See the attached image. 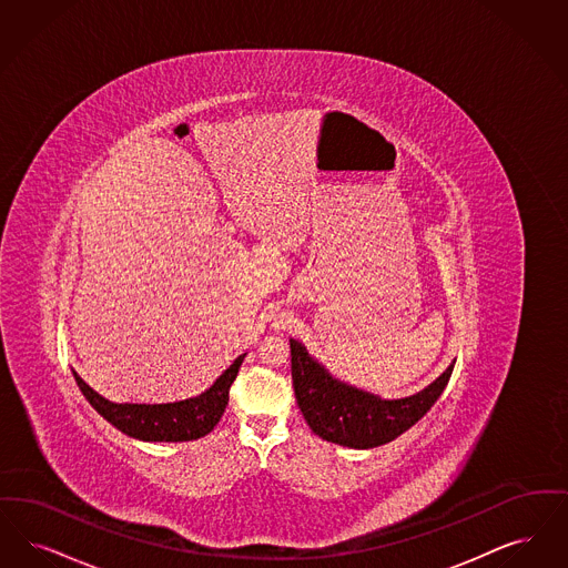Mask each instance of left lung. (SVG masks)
<instances>
[{"label":"left lung","instance_id":"8db88e82","mask_svg":"<svg viewBox=\"0 0 568 568\" xmlns=\"http://www.w3.org/2000/svg\"><path fill=\"white\" fill-rule=\"evenodd\" d=\"M291 356L293 386L303 418L324 442L352 449L388 444L409 430L442 396L456 363L452 361L433 384L416 395L382 398L331 375L296 339H291Z\"/></svg>","mask_w":568,"mask_h":568}]
</instances>
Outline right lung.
I'll return each mask as SVG.
<instances>
[{"mask_svg": "<svg viewBox=\"0 0 568 568\" xmlns=\"http://www.w3.org/2000/svg\"><path fill=\"white\" fill-rule=\"evenodd\" d=\"M246 354L237 356L221 377L197 396L175 403H112L95 393L75 371L74 379L84 398L101 418L108 419L121 433L140 442L178 444L205 437L221 422L229 403V388L237 377Z\"/></svg>", "mask_w": 568, "mask_h": 568, "instance_id": "right-lung-1", "label": "right lung"}]
</instances>
